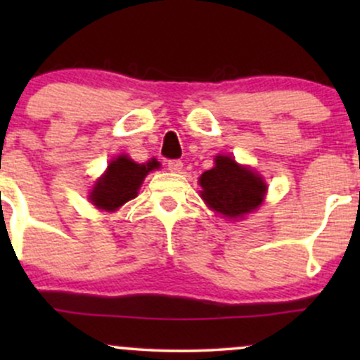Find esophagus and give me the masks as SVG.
<instances>
[{"label":"esophagus","instance_id":"1","mask_svg":"<svg viewBox=\"0 0 360 360\" xmlns=\"http://www.w3.org/2000/svg\"><path fill=\"white\" fill-rule=\"evenodd\" d=\"M167 169L171 172H179L181 169H183V162H181L179 159H172V160H167Z\"/></svg>","mask_w":360,"mask_h":360}]
</instances>
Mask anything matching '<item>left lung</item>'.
I'll list each match as a JSON object with an SVG mask.
<instances>
[{"label": "left lung", "mask_w": 360, "mask_h": 360, "mask_svg": "<svg viewBox=\"0 0 360 360\" xmlns=\"http://www.w3.org/2000/svg\"><path fill=\"white\" fill-rule=\"evenodd\" d=\"M201 198L210 208L229 218L254 212L262 203L267 186L250 169L238 166L229 155H218L214 167L201 174Z\"/></svg>", "instance_id": "8db88e82"}]
</instances>
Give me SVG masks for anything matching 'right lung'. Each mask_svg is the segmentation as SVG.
I'll return each instance as SVG.
<instances>
[{"mask_svg": "<svg viewBox=\"0 0 360 360\" xmlns=\"http://www.w3.org/2000/svg\"><path fill=\"white\" fill-rule=\"evenodd\" d=\"M157 167L155 160L147 164H135L125 155L111 160L108 171L98 181L91 193V201L100 210L113 212L125 205L127 201L134 200L142 184L143 177L148 171Z\"/></svg>", "mask_w": 360, "mask_h": 360, "instance_id": "1", "label": "right lung"}]
</instances>
